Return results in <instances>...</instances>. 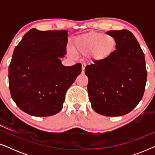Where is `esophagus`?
Instances as JSON below:
<instances>
[{
  "label": "esophagus",
  "mask_w": 155,
  "mask_h": 155,
  "mask_svg": "<svg viewBox=\"0 0 155 155\" xmlns=\"http://www.w3.org/2000/svg\"><path fill=\"white\" fill-rule=\"evenodd\" d=\"M86 64L85 63H82V73H84V68H85Z\"/></svg>",
  "instance_id": "esophagus-1"
}]
</instances>
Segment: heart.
Masks as SVG:
<instances>
[{
	"mask_svg": "<svg viewBox=\"0 0 155 155\" xmlns=\"http://www.w3.org/2000/svg\"><path fill=\"white\" fill-rule=\"evenodd\" d=\"M74 46L77 54H90V58L92 61L103 62L109 59L115 51L116 41L111 35L92 31L76 38Z\"/></svg>",
	"mask_w": 155,
	"mask_h": 155,
	"instance_id": "b5f03b06",
	"label": "heart"
}]
</instances>
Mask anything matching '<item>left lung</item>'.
Wrapping results in <instances>:
<instances>
[{
	"mask_svg": "<svg viewBox=\"0 0 155 155\" xmlns=\"http://www.w3.org/2000/svg\"><path fill=\"white\" fill-rule=\"evenodd\" d=\"M116 39V49L103 62L84 69L92 109L107 116L130 112L143 98L147 82L144 53L135 36L127 29L107 32Z\"/></svg>",
	"mask_w": 155,
	"mask_h": 155,
	"instance_id": "obj_1",
	"label": "left lung"
}]
</instances>
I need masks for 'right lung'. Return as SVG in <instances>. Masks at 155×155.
Masks as SVG:
<instances>
[{"label": "right lung", "instance_id": "obj_1", "mask_svg": "<svg viewBox=\"0 0 155 155\" xmlns=\"http://www.w3.org/2000/svg\"><path fill=\"white\" fill-rule=\"evenodd\" d=\"M68 31L31 29L15 48L8 69L12 99L29 115L44 117L62 109L65 95L82 65L61 64L66 54Z\"/></svg>", "mask_w": 155, "mask_h": 155}]
</instances>
